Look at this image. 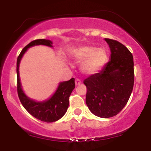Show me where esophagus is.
Wrapping results in <instances>:
<instances>
[{"mask_svg":"<svg viewBox=\"0 0 151 151\" xmlns=\"http://www.w3.org/2000/svg\"><path fill=\"white\" fill-rule=\"evenodd\" d=\"M81 83V81L79 80V79H76V80H75V85H76V86L80 85Z\"/></svg>","mask_w":151,"mask_h":151,"instance_id":"obj_1","label":"esophagus"}]
</instances>
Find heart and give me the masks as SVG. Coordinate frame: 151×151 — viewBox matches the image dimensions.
Wrapping results in <instances>:
<instances>
[{
    "label": "heart",
    "instance_id": "1",
    "mask_svg": "<svg viewBox=\"0 0 151 151\" xmlns=\"http://www.w3.org/2000/svg\"><path fill=\"white\" fill-rule=\"evenodd\" d=\"M71 59L75 62H83L81 70L86 74H93L101 70L106 64L108 55L104 47L83 45L71 50Z\"/></svg>",
    "mask_w": 151,
    "mask_h": 151
}]
</instances>
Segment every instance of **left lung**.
Listing matches in <instances>:
<instances>
[{
  "label": "left lung",
  "instance_id": "obj_1",
  "mask_svg": "<svg viewBox=\"0 0 151 151\" xmlns=\"http://www.w3.org/2000/svg\"><path fill=\"white\" fill-rule=\"evenodd\" d=\"M111 55L99 73L84 81L86 86V104L98 117L110 118L124 109L133 91L134 70L132 54L118 41L105 38Z\"/></svg>",
  "mask_w": 151,
  "mask_h": 151
}]
</instances>
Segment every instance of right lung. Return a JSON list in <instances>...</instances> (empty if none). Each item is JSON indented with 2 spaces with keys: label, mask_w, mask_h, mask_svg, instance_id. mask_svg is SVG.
<instances>
[{
  "label": "right lung",
  "mask_w": 151,
  "mask_h": 151,
  "mask_svg": "<svg viewBox=\"0 0 151 151\" xmlns=\"http://www.w3.org/2000/svg\"><path fill=\"white\" fill-rule=\"evenodd\" d=\"M45 45L52 47V42L50 40L39 39L29 43L22 49L17 60V79H18V93L22 105L29 114L39 120L51 123L60 119L67 112L69 106V97L75 88L74 79L59 83L54 93L44 101H36L27 96L24 92L20 82L19 67L22 57L31 47Z\"/></svg>",
  "instance_id": "add662e5"
}]
</instances>
